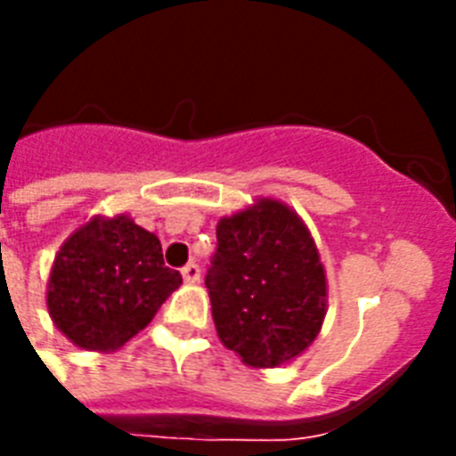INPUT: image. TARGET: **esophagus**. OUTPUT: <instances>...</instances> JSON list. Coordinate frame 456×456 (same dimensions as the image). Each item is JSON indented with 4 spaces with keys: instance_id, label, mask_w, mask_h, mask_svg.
I'll return each instance as SVG.
<instances>
[{
    "instance_id": "1",
    "label": "esophagus",
    "mask_w": 456,
    "mask_h": 456,
    "mask_svg": "<svg viewBox=\"0 0 456 456\" xmlns=\"http://www.w3.org/2000/svg\"><path fill=\"white\" fill-rule=\"evenodd\" d=\"M182 277H184V281H191V284H196L200 279V267L196 263H189L182 267Z\"/></svg>"
}]
</instances>
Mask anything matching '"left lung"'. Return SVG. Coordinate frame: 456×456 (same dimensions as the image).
I'll return each instance as SVG.
<instances>
[{"instance_id": "8db88e82", "label": "left lung", "mask_w": 456, "mask_h": 456, "mask_svg": "<svg viewBox=\"0 0 456 456\" xmlns=\"http://www.w3.org/2000/svg\"><path fill=\"white\" fill-rule=\"evenodd\" d=\"M217 336L248 367H279L317 338L326 274L291 208L265 199L217 224L206 274Z\"/></svg>"}]
</instances>
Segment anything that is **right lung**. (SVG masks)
<instances>
[{
	"mask_svg": "<svg viewBox=\"0 0 456 456\" xmlns=\"http://www.w3.org/2000/svg\"><path fill=\"white\" fill-rule=\"evenodd\" d=\"M179 284L156 234L127 215L94 217L59 250L46 305L75 346L106 353L142 331Z\"/></svg>",
	"mask_w": 456,
	"mask_h": 456,
	"instance_id": "1",
	"label": "right lung"
}]
</instances>
